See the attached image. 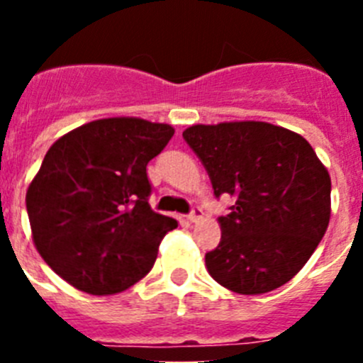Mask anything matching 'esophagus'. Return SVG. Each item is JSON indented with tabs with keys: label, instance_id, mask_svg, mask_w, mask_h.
<instances>
[{
	"label": "esophagus",
	"instance_id": "1",
	"mask_svg": "<svg viewBox=\"0 0 363 363\" xmlns=\"http://www.w3.org/2000/svg\"><path fill=\"white\" fill-rule=\"evenodd\" d=\"M201 216H203V211H201V207H192L191 214H189V220L192 221V223H196V221L201 220Z\"/></svg>",
	"mask_w": 363,
	"mask_h": 363
}]
</instances>
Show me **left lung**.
<instances>
[{
    "instance_id": "1",
    "label": "left lung",
    "mask_w": 363,
    "mask_h": 363,
    "mask_svg": "<svg viewBox=\"0 0 363 363\" xmlns=\"http://www.w3.org/2000/svg\"><path fill=\"white\" fill-rule=\"evenodd\" d=\"M214 194L234 198L221 240L205 255L211 277L238 294H264L296 277L331 218V178L306 138L265 121L184 130Z\"/></svg>"
}]
</instances>
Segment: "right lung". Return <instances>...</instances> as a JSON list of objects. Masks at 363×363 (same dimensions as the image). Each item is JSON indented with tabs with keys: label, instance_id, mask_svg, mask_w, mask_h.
<instances>
[{
	"label": "right lung",
	"instance_id": "right-lung-1",
	"mask_svg": "<svg viewBox=\"0 0 363 363\" xmlns=\"http://www.w3.org/2000/svg\"><path fill=\"white\" fill-rule=\"evenodd\" d=\"M174 129L142 118H105L52 143L27 189L32 240L67 284L108 296L152 269L174 218L154 213L147 163Z\"/></svg>",
	"mask_w": 363,
	"mask_h": 363
}]
</instances>
